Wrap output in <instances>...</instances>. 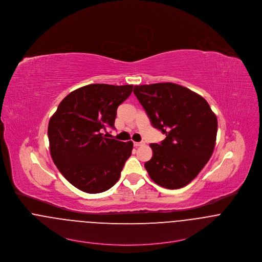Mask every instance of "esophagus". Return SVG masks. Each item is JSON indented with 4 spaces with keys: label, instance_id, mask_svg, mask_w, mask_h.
Here are the masks:
<instances>
[{
    "label": "esophagus",
    "instance_id": "obj_1",
    "mask_svg": "<svg viewBox=\"0 0 262 262\" xmlns=\"http://www.w3.org/2000/svg\"><path fill=\"white\" fill-rule=\"evenodd\" d=\"M142 145H144V142H134L135 147H139V146H142Z\"/></svg>",
    "mask_w": 262,
    "mask_h": 262
}]
</instances>
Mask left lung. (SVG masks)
<instances>
[{"mask_svg":"<svg viewBox=\"0 0 262 262\" xmlns=\"http://www.w3.org/2000/svg\"><path fill=\"white\" fill-rule=\"evenodd\" d=\"M133 92L153 127L166 135L150 144L153 156L144 165L150 178L167 189L186 186L213 153L216 115L202 96L174 83L134 86Z\"/></svg>","mask_w":262,"mask_h":262,"instance_id":"left-lung-1","label":"left lung"}]
</instances>
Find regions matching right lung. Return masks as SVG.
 Returning a JSON list of instances; mask_svg holds the SVG:
<instances>
[{
	"instance_id": "add662e5",
	"label": "right lung",
	"mask_w": 262,
	"mask_h": 262,
	"mask_svg": "<svg viewBox=\"0 0 262 262\" xmlns=\"http://www.w3.org/2000/svg\"><path fill=\"white\" fill-rule=\"evenodd\" d=\"M133 85L90 84L66 96L48 126L50 153L62 175L76 188L101 193L119 180L133 142L107 138L117 108L132 93Z\"/></svg>"
}]
</instances>
